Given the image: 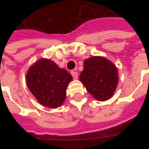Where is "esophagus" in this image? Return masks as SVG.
<instances>
[{
    "label": "esophagus",
    "instance_id": "esophagus-1",
    "mask_svg": "<svg viewBox=\"0 0 149 149\" xmlns=\"http://www.w3.org/2000/svg\"><path fill=\"white\" fill-rule=\"evenodd\" d=\"M71 75L72 76L73 79H77L78 78V73L77 71H72L71 72Z\"/></svg>",
    "mask_w": 149,
    "mask_h": 149
}]
</instances>
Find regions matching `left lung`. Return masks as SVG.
<instances>
[{
	"label": "left lung",
	"mask_w": 149,
	"mask_h": 149,
	"mask_svg": "<svg viewBox=\"0 0 149 149\" xmlns=\"http://www.w3.org/2000/svg\"><path fill=\"white\" fill-rule=\"evenodd\" d=\"M80 80L87 91L98 100L112 97L118 82V72L112 62L104 57L93 56L84 61Z\"/></svg>",
	"instance_id": "obj_1"
}]
</instances>
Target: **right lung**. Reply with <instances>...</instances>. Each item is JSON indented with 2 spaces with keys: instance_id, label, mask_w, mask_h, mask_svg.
I'll use <instances>...</instances> for the list:
<instances>
[{
  "instance_id": "obj_1",
  "label": "right lung",
  "mask_w": 149,
  "mask_h": 149,
  "mask_svg": "<svg viewBox=\"0 0 149 149\" xmlns=\"http://www.w3.org/2000/svg\"><path fill=\"white\" fill-rule=\"evenodd\" d=\"M72 79L65 68H59L47 59L38 61L26 75L27 85L33 95L41 104L52 109L64 103L66 88Z\"/></svg>"
}]
</instances>
